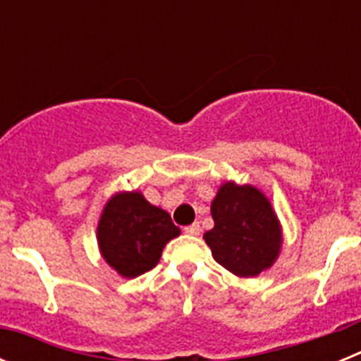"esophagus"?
<instances>
[{"mask_svg":"<svg viewBox=\"0 0 361 361\" xmlns=\"http://www.w3.org/2000/svg\"><path fill=\"white\" fill-rule=\"evenodd\" d=\"M184 233H186V235H191V237H197V235H200V224L199 222H193V224L186 226V228H184Z\"/></svg>","mask_w":361,"mask_h":361,"instance_id":"34e87169","label":"esophagus"}]
</instances>
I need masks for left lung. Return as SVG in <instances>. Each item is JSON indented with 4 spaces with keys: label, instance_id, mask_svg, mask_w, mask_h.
<instances>
[{
    "label": "left lung",
    "instance_id": "left-lung-1",
    "mask_svg": "<svg viewBox=\"0 0 361 361\" xmlns=\"http://www.w3.org/2000/svg\"><path fill=\"white\" fill-rule=\"evenodd\" d=\"M213 229L204 233L213 258L240 279H253L276 262L282 224L264 191L233 180L220 184L212 202Z\"/></svg>",
    "mask_w": 361,
    "mask_h": 361
}]
</instances>
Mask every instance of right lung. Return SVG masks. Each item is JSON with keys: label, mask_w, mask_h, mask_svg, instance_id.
<instances>
[{"label": "right lung", "mask_w": 361, "mask_h": 361, "mask_svg": "<svg viewBox=\"0 0 361 361\" xmlns=\"http://www.w3.org/2000/svg\"><path fill=\"white\" fill-rule=\"evenodd\" d=\"M178 235L170 213L137 190L114 193L97 222L101 257L123 279H135L157 266L164 245Z\"/></svg>", "instance_id": "right-lung-1"}]
</instances>
